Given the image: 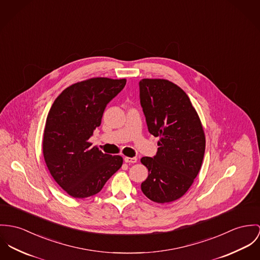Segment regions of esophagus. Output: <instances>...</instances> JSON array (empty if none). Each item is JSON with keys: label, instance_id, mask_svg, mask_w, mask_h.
Returning <instances> with one entry per match:
<instances>
[{"label": "esophagus", "instance_id": "esophagus-1", "mask_svg": "<svg viewBox=\"0 0 260 260\" xmlns=\"http://www.w3.org/2000/svg\"><path fill=\"white\" fill-rule=\"evenodd\" d=\"M124 161L128 164H134V163H137V158L133 157V158H130V157H125L124 158Z\"/></svg>", "mask_w": 260, "mask_h": 260}]
</instances>
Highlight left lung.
Segmentation results:
<instances>
[{
	"mask_svg": "<svg viewBox=\"0 0 260 260\" xmlns=\"http://www.w3.org/2000/svg\"><path fill=\"white\" fill-rule=\"evenodd\" d=\"M139 89L148 131L160 138L157 154L141 159L149 171L142 191L155 203H171L187 192L200 172L204 129L189 96L175 83L144 78Z\"/></svg>",
	"mask_w": 260,
	"mask_h": 260,
	"instance_id": "left-lung-1",
	"label": "left lung"
}]
</instances>
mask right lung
I'll use <instances>...</instances> for the list:
<instances>
[{"label": "right lung", "mask_w": 260, "mask_h": 260, "mask_svg": "<svg viewBox=\"0 0 260 260\" xmlns=\"http://www.w3.org/2000/svg\"><path fill=\"white\" fill-rule=\"evenodd\" d=\"M125 84L126 79L106 77L74 83L58 95L48 112L45 161L54 181L73 198L96 194L122 166V157L104 154L88 140L107 104Z\"/></svg>", "instance_id": "right-lung-1"}]
</instances>
